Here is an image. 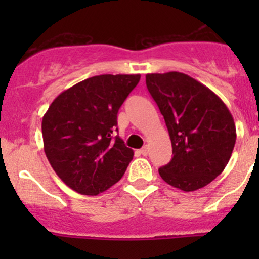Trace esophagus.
I'll list each match as a JSON object with an SVG mask.
<instances>
[{
	"label": "esophagus",
	"mask_w": 259,
	"mask_h": 259,
	"mask_svg": "<svg viewBox=\"0 0 259 259\" xmlns=\"http://www.w3.org/2000/svg\"><path fill=\"white\" fill-rule=\"evenodd\" d=\"M139 153L142 154L143 156H146V155H148V154H149V148H148V146H146V145L143 146V148L139 150Z\"/></svg>",
	"instance_id": "obj_1"
}]
</instances>
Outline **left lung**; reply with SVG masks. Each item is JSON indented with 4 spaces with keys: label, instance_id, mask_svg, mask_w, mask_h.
<instances>
[{
    "label": "left lung",
    "instance_id": "obj_1",
    "mask_svg": "<svg viewBox=\"0 0 259 259\" xmlns=\"http://www.w3.org/2000/svg\"><path fill=\"white\" fill-rule=\"evenodd\" d=\"M145 81L173 148V158L159 174L184 192L205 187L231 159L237 138L233 116L210 89L182 72L148 74Z\"/></svg>",
    "mask_w": 259,
    "mask_h": 259
}]
</instances>
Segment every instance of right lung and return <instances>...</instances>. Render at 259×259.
<instances>
[{"label": "right lung", "instance_id": "1", "mask_svg": "<svg viewBox=\"0 0 259 259\" xmlns=\"http://www.w3.org/2000/svg\"><path fill=\"white\" fill-rule=\"evenodd\" d=\"M139 80V74L89 77L62 91L44 115L48 160L75 192L98 195L124 176L134 151L114 132L117 111Z\"/></svg>", "mask_w": 259, "mask_h": 259}]
</instances>
